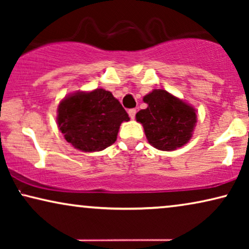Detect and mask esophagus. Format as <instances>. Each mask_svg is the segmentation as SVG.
I'll return each instance as SVG.
<instances>
[{"mask_svg": "<svg viewBox=\"0 0 249 249\" xmlns=\"http://www.w3.org/2000/svg\"><path fill=\"white\" fill-rule=\"evenodd\" d=\"M136 113H137V111H136V108H130V110L128 111L129 117H130L131 119H135V117H136Z\"/></svg>", "mask_w": 249, "mask_h": 249, "instance_id": "1", "label": "esophagus"}]
</instances>
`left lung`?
<instances>
[{
    "label": "left lung",
    "instance_id": "obj_1",
    "mask_svg": "<svg viewBox=\"0 0 249 249\" xmlns=\"http://www.w3.org/2000/svg\"><path fill=\"white\" fill-rule=\"evenodd\" d=\"M144 102L148 107L136 119L144 127L149 144L161 151H175L189 141L196 124L192 107L164 89H154Z\"/></svg>",
    "mask_w": 249,
    "mask_h": 249
}]
</instances>
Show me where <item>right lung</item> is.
Instances as JSON below:
<instances>
[{"label":"right lung","instance_id":"right-lung-1","mask_svg":"<svg viewBox=\"0 0 249 249\" xmlns=\"http://www.w3.org/2000/svg\"><path fill=\"white\" fill-rule=\"evenodd\" d=\"M124 121H129L128 113L112 93L102 88L68 96L57 108V124L66 141L84 152L114 144Z\"/></svg>","mask_w":249,"mask_h":249}]
</instances>
